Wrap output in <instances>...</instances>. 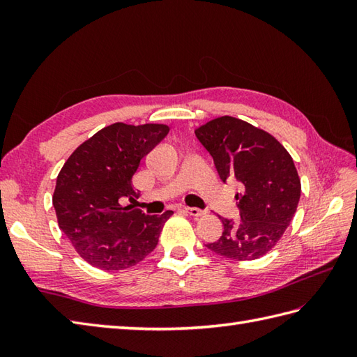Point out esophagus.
Listing matches in <instances>:
<instances>
[{
  "mask_svg": "<svg viewBox=\"0 0 357 357\" xmlns=\"http://www.w3.org/2000/svg\"><path fill=\"white\" fill-rule=\"evenodd\" d=\"M183 211H185L187 215H190V216H193V218H199V216L206 215V211L199 210V208H195V207H184Z\"/></svg>",
  "mask_w": 357,
  "mask_h": 357,
  "instance_id": "1",
  "label": "esophagus"
}]
</instances>
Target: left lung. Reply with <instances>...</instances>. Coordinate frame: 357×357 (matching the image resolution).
<instances>
[{"mask_svg":"<svg viewBox=\"0 0 357 357\" xmlns=\"http://www.w3.org/2000/svg\"><path fill=\"white\" fill-rule=\"evenodd\" d=\"M195 135L224 183L236 178L242 184L241 219L221 218L222 236L208 250L234 261L259 259L275 248L298 210L301 178L293 158L275 136L233 116L211 119Z\"/></svg>","mask_w":357,"mask_h":357,"instance_id":"left-lung-1","label":"left lung"}]
</instances>
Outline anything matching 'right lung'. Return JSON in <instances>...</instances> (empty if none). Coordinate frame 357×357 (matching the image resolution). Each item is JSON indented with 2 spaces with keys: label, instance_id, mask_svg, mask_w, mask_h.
Listing matches in <instances>:
<instances>
[{
  "label": "right lung",
  "instance_id": "obj_1",
  "mask_svg": "<svg viewBox=\"0 0 357 357\" xmlns=\"http://www.w3.org/2000/svg\"><path fill=\"white\" fill-rule=\"evenodd\" d=\"M169 130L167 124H110L82 142L58 173L52 196L58 225L93 267L127 270L158 245L173 211L147 216L139 208L121 206L119 199L139 198L133 174Z\"/></svg>",
  "mask_w": 357,
  "mask_h": 357
}]
</instances>
